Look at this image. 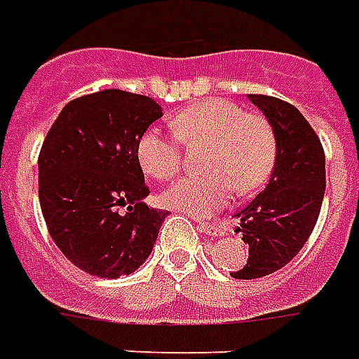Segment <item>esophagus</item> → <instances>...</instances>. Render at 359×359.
I'll return each mask as SVG.
<instances>
[{"label":"esophagus","mask_w":359,"mask_h":359,"mask_svg":"<svg viewBox=\"0 0 359 359\" xmlns=\"http://www.w3.org/2000/svg\"><path fill=\"white\" fill-rule=\"evenodd\" d=\"M198 229L203 230L204 234H208V236H220L222 234V230L218 229L217 224H212V222H201Z\"/></svg>","instance_id":"obj_1"}]
</instances>
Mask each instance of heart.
Masks as SVG:
<instances>
[{
  "instance_id": "b5f03b06",
  "label": "heart",
  "mask_w": 359,
  "mask_h": 359,
  "mask_svg": "<svg viewBox=\"0 0 359 359\" xmlns=\"http://www.w3.org/2000/svg\"><path fill=\"white\" fill-rule=\"evenodd\" d=\"M175 137L187 147H203L206 175L182 177L170 184L163 203L196 217H206L229 203L232 191L241 194L264 187L278 156L272 125L260 115L224 99H204L170 118ZM142 172L155 180H170L180 168V144L161 130H144L137 144Z\"/></svg>"
}]
</instances>
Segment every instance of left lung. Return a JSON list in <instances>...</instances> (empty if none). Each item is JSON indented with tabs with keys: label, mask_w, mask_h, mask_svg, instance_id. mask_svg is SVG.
Instances as JSON below:
<instances>
[{
	"label": "left lung",
	"mask_w": 359,
	"mask_h": 359,
	"mask_svg": "<svg viewBox=\"0 0 359 359\" xmlns=\"http://www.w3.org/2000/svg\"><path fill=\"white\" fill-rule=\"evenodd\" d=\"M272 125L278 156L264 191L236 212V232L248 242V260L232 278L268 276L302 250L316 226L326 191V156L310 123L290 103L248 95Z\"/></svg>",
	"instance_id": "8db88e82"
}]
</instances>
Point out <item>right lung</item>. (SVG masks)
Masks as SVG:
<instances>
[{
	"label": "right lung",
	"instance_id": "right-lung-1",
	"mask_svg": "<svg viewBox=\"0 0 359 359\" xmlns=\"http://www.w3.org/2000/svg\"><path fill=\"white\" fill-rule=\"evenodd\" d=\"M163 117L151 97L105 89L63 107L45 137L39 203L59 250L83 272L121 278L153 252L168 212L149 208L137 158L144 130ZM118 205H127L121 215Z\"/></svg>",
	"mask_w": 359,
	"mask_h": 359
}]
</instances>
